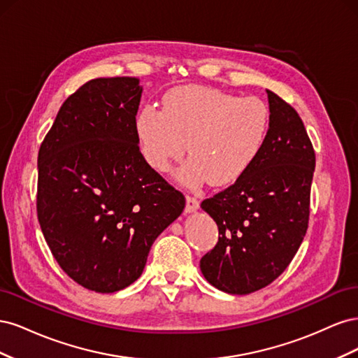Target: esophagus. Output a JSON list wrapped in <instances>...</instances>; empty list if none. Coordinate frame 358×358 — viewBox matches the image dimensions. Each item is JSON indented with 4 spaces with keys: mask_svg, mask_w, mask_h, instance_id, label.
<instances>
[{
    "mask_svg": "<svg viewBox=\"0 0 358 358\" xmlns=\"http://www.w3.org/2000/svg\"><path fill=\"white\" fill-rule=\"evenodd\" d=\"M200 208V201L197 197L194 196H187V206H185V210L187 212H194Z\"/></svg>",
    "mask_w": 358,
    "mask_h": 358,
    "instance_id": "esophagus-1",
    "label": "esophagus"
}]
</instances>
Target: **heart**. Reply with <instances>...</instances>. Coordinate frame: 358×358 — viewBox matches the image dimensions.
<instances>
[{"label":"heart","mask_w":358,"mask_h":358,"mask_svg":"<svg viewBox=\"0 0 358 358\" xmlns=\"http://www.w3.org/2000/svg\"><path fill=\"white\" fill-rule=\"evenodd\" d=\"M270 125L267 104L208 86L171 90L162 112L146 106L137 117V137L148 164L166 173L187 150L191 159L180 179L191 187L209 179L229 185L252 166L266 143Z\"/></svg>","instance_id":"heart-1"}]
</instances>
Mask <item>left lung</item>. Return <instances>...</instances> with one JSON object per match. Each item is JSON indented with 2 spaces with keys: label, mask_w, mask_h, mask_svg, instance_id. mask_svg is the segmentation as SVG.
<instances>
[{
  "label": "left lung",
  "mask_w": 358,
  "mask_h": 358,
  "mask_svg": "<svg viewBox=\"0 0 358 358\" xmlns=\"http://www.w3.org/2000/svg\"><path fill=\"white\" fill-rule=\"evenodd\" d=\"M270 125L262 152L233 185L201 201L218 243L200 259L204 278L230 294L272 284L299 251L310 213L315 150L294 107L267 91Z\"/></svg>",
  "instance_id": "left-lung-1"
}]
</instances>
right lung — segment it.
<instances>
[{
  "label": "right lung",
  "instance_id": "right-lung-1",
  "mask_svg": "<svg viewBox=\"0 0 358 358\" xmlns=\"http://www.w3.org/2000/svg\"><path fill=\"white\" fill-rule=\"evenodd\" d=\"M140 96L136 78L86 82L62 103L38 150L43 236L64 272L96 292L131 285L185 208L140 152Z\"/></svg>",
  "mask_w": 358,
  "mask_h": 358
}]
</instances>
